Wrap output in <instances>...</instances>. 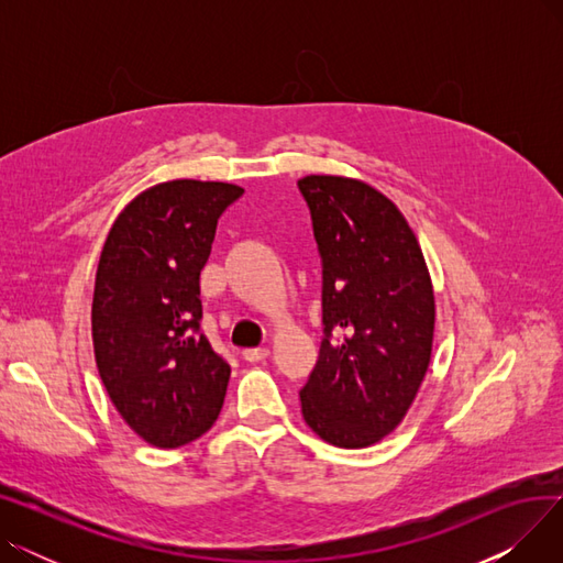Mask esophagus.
I'll list each match as a JSON object with an SVG mask.
<instances>
[{
    "label": "esophagus",
    "mask_w": 563,
    "mask_h": 563,
    "mask_svg": "<svg viewBox=\"0 0 563 563\" xmlns=\"http://www.w3.org/2000/svg\"><path fill=\"white\" fill-rule=\"evenodd\" d=\"M242 358H244L246 363H262V361L269 358V349H264V346H260V349H246V351L242 353Z\"/></svg>",
    "instance_id": "obj_1"
}]
</instances>
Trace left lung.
<instances>
[{
	"mask_svg": "<svg viewBox=\"0 0 563 563\" xmlns=\"http://www.w3.org/2000/svg\"><path fill=\"white\" fill-rule=\"evenodd\" d=\"M299 189L323 269V340L301 390L303 420L335 448H369L401 424L429 369L431 276L416 232L372 185L306 175Z\"/></svg>",
	"mask_w": 563,
	"mask_h": 563,
	"instance_id": "left-lung-1",
	"label": "left lung"
}]
</instances>
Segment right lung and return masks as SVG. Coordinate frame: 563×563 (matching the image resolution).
Listing matches in <instances>:
<instances>
[{
	"label": "right lung",
	"instance_id": "add662e5",
	"mask_svg": "<svg viewBox=\"0 0 563 563\" xmlns=\"http://www.w3.org/2000/svg\"><path fill=\"white\" fill-rule=\"evenodd\" d=\"M242 194L228 183L155 185L118 214L102 246L96 365L125 424L159 450L200 438L223 408L230 365L200 333V272L219 217Z\"/></svg>",
	"mask_w": 563,
	"mask_h": 563
}]
</instances>
